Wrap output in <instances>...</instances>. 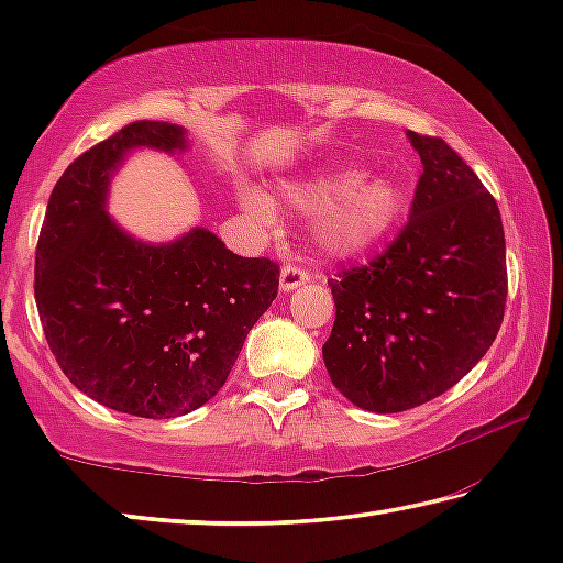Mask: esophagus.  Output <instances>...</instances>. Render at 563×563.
<instances>
[{
	"instance_id": "esophagus-1",
	"label": "esophagus",
	"mask_w": 563,
	"mask_h": 563,
	"mask_svg": "<svg viewBox=\"0 0 563 563\" xmlns=\"http://www.w3.org/2000/svg\"><path fill=\"white\" fill-rule=\"evenodd\" d=\"M310 280V273L300 268V265L295 263H285L283 271H280V290L290 292L295 288H300V285H305Z\"/></svg>"
}]
</instances>
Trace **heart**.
Segmentation results:
<instances>
[{"label": "heart", "instance_id": "obj_1", "mask_svg": "<svg viewBox=\"0 0 563 563\" xmlns=\"http://www.w3.org/2000/svg\"><path fill=\"white\" fill-rule=\"evenodd\" d=\"M280 194L300 213H316V243L330 258H352L377 247L402 223L409 208L407 180L362 176L357 168L320 170L300 184L280 186ZM247 211L271 218L273 206L258 190L243 194Z\"/></svg>", "mask_w": 563, "mask_h": 563}]
</instances>
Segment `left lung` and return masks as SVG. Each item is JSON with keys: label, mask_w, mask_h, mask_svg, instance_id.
<instances>
[{"label": "left lung", "mask_w": 563, "mask_h": 563, "mask_svg": "<svg viewBox=\"0 0 563 563\" xmlns=\"http://www.w3.org/2000/svg\"><path fill=\"white\" fill-rule=\"evenodd\" d=\"M422 158L409 221L377 258L328 285V375L367 412H405L454 387L492 347L507 305L499 206L462 156L407 133Z\"/></svg>", "instance_id": "1"}]
</instances>
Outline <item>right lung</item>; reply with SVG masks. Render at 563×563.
Returning a JSON list of instances; mask_svg holds the SVG:
<instances>
[{"instance_id": "1", "label": "right lung", "mask_w": 563, "mask_h": 563, "mask_svg": "<svg viewBox=\"0 0 563 563\" xmlns=\"http://www.w3.org/2000/svg\"><path fill=\"white\" fill-rule=\"evenodd\" d=\"M184 151L186 131L133 121L74 161L49 196L34 298L62 373L97 402L148 419L188 415L225 385L280 268L243 258L206 228L141 243L107 213L126 151Z\"/></svg>"}]
</instances>
